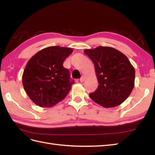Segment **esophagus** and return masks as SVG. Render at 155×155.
I'll return each mask as SVG.
<instances>
[{"mask_svg": "<svg viewBox=\"0 0 155 155\" xmlns=\"http://www.w3.org/2000/svg\"><path fill=\"white\" fill-rule=\"evenodd\" d=\"M85 80V77L84 76H82L81 78H80V82H81V83H83V82H84Z\"/></svg>", "mask_w": 155, "mask_h": 155, "instance_id": "1", "label": "esophagus"}]
</instances>
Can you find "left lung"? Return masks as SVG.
Masks as SVG:
<instances>
[{
  "instance_id": "left-lung-1",
  "label": "left lung",
  "mask_w": 155,
  "mask_h": 155,
  "mask_svg": "<svg viewBox=\"0 0 155 155\" xmlns=\"http://www.w3.org/2000/svg\"><path fill=\"white\" fill-rule=\"evenodd\" d=\"M84 52L93 62L99 85L89 97L104 108L123 103L134 86L135 71L123 53L114 48L99 46Z\"/></svg>"
}]
</instances>
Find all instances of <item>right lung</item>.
Masks as SVG:
<instances>
[{"instance_id": "right-lung-1", "label": "right lung", "mask_w": 155, "mask_h": 155, "mask_svg": "<svg viewBox=\"0 0 155 155\" xmlns=\"http://www.w3.org/2000/svg\"><path fill=\"white\" fill-rule=\"evenodd\" d=\"M71 48L52 46L42 49L27 62L22 74L24 89L41 107H51L63 100L73 80L62 64L72 52Z\"/></svg>"}]
</instances>
